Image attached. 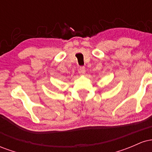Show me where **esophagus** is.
<instances>
[{
  "label": "esophagus",
  "instance_id": "1",
  "mask_svg": "<svg viewBox=\"0 0 152 152\" xmlns=\"http://www.w3.org/2000/svg\"><path fill=\"white\" fill-rule=\"evenodd\" d=\"M78 71H79L80 74H85V72H86V69H85L84 66H81V67L79 68V69H78Z\"/></svg>",
  "mask_w": 152,
  "mask_h": 152
}]
</instances>
